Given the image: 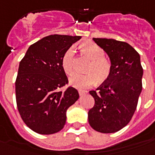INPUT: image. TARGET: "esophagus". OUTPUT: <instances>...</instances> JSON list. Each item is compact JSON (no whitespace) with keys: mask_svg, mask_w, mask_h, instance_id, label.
<instances>
[{"mask_svg":"<svg viewBox=\"0 0 155 155\" xmlns=\"http://www.w3.org/2000/svg\"><path fill=\"white\" fill-rule=\"evenodd\" d=\"M87 91H86V90H79V94H80V96H82V95L84 94H86V93H87Z\"/></svg>","mask_w":155,"mask_h":155,"instance_id":"obj_1","label":"esophagus"}]
</instances>
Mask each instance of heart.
<instances>
[{"label":"heart","instance_id":"obj_1","mask_svg":"<svg viewBox=\"0 0 155 155\" xmlns=\"http://www.w3.org/2000/svg\"><path fill=\"white\" fill-rule=\"evenodd\" d=\"M83 51L92 60L87 71L88 74L75 73L69 79L71 86L77 88H85L96 84L97 80L103 82L110 74V62L104 57V51L101 47L92 42H87L81 45ZM74 49L70 47L64 53L62 58V67L68 75H71L74 70Z\"/></svg>","mask_w":155,"mask_h":155}]
</instances>
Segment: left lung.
<instances>
[{
  "label": "left lung",
  "mask_w": 155,
  "mask_h": 155,
  "mask_svg": "<svg viewBox=\"0 0 155 155\" xmlns=\"http://www.w3.org/2000/svg\"><path fill=\"white\" fill-rule=\"evenodd\" d=\"M92 39L109 57L111 70L98 91L89 92L95 104L88 111V122L97 132H117L130 121L142 92L143 69L140 55L127 42Z\"/></svg>",
  "instance_id": "1"
}]
</instances>
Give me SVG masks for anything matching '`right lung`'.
I'll return each instance as SVG.
<instances>
[{
    "label": "right lung",
    "mask_w": 155,
    "mask_h": 155,
    "mask_svg": "<svg viewBox=\"0 0 155 155\" xmlns=\"http://www.w3.org/2000/svg\"><path fill=\"white\" fill-rule=\"evenodd\" d=\"M80 36L49 35L32 44L19 63L15 83L18 109L25 125L40 134H52L65 125L67 110L79 99L68 84L62 58Z\"/></svg>",
    "instance_id": "add662e5"
}]
</instances>
